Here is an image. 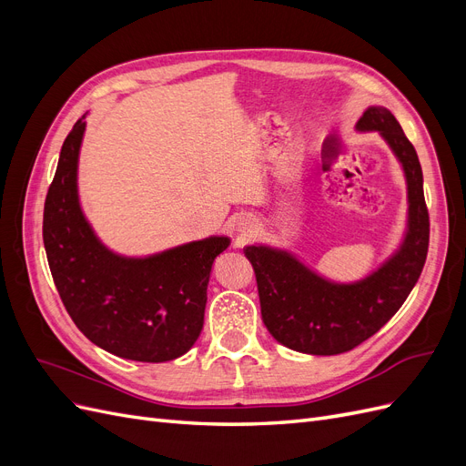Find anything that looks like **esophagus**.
I'll return each instance as SVG.
<instances>
[{
	"instance_id": "1",
	"label": "esophagus",
	"mask_w": 466,
	"mask_h": 466,
	"mask_svg": "<svg viewBox=\"0 0 466 466\" xmlns=\"http://www.w3.org/2000/svg\"><path fill=\"white\" fill-rule=\"evenodd\" d=\"M243 233H245V228H243Z\"/></svg>"
}]
</instances>
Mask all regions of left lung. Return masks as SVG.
<instances>
[{
    "mask_svg": "<svg viewBox=\"0 0 466 466\" xmlns=\"http://www.w3.org/2000/svg\"><path fill=\"white\" fill-rule=\"evenodd\" d=\"M360 132H379L402 165L408 188V229L400 248L373 274L354 284L319 276L291 252L245 247L257 274L262 320L279 344L313 356H336L371 338L399 311L426 264L430 216L424 177L414 146L385 106H370Z\"/></svg>",
    "mask_w": 466,
    "mask_h": 466,
    "instance_id": "1",
    "label": "left lung"
}]
</instances>
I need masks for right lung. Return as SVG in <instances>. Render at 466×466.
<instances>
[{
    "label": "right lung",
    "mask_w": 466,
    "mask_h": 466,
    "mask_svg": "<svg viewBox=\"0 0 466 466\" xmlns=\"http://www.w3.org/2000/svg\"><path fill=\"white\" fill-rule=\"evenodd\" d=\"M83 118L66 137L45 202L42 238L56 289L76 327L98 348L124 360L171 361L198 340L211 264L229 238L208 237L144 258L106 248L79 206Z\"/></svg>",
    "instance_id": "obj_1"
}]
</instances>
